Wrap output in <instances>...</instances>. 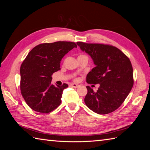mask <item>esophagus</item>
Listing matches in <instances>:
<instances>
[{"label": "esophagus", "instance_id": "obj_1", "mask_svg": "<svg viewBox=\"0 0 150 150\" xmlns=\"http://www.w3.org/2000/svg\"><path fill=\"white\" fill-rule=\"evenodd\" d=\"M71 86L73 87V88H77V87H79V85L76 84V83H71Z\"/></svg>", "mask_w": 150, "mask_h": 150}]
</instances>
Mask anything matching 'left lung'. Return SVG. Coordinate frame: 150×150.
<instances>
[{"label": "left lung", "instance_id": "obj_1", "mask_svg": "<svg viewBox=\"0 0 150 150\" xmlns=\"http://www.w3.org/2000/svg\"><path fill=\"white\" fill-rule=\"evenodd\" d=\"M77 44L90 55L95 65L87 75V82L100 85L96 92L87 86L86 105L100 115L116 110L128 96L134 85L133 68L130 59L112 45L81 42Z\"/></svg>", "mask_w": 150, "mask_h": 150}]
</instances>
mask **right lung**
Masks as SVG:
<instances>
[{
	"mask_svg": "<svg viewBox=\"0 0 150 150\" xmlns=\"http://www.w3.org/2000/svg\"><path fill=\"white\" fill-rule=\"evenodd\" d=\"M74 47V42H56L39 44L28 53L20 67V91L32 110L49 113L62 103L68 85H52V75L61 69L62 58Z\"/></svg>",
	"mask_w": 150,
	"mask_h": 150,
	"instance_id": "1",
	"label": "right lung"
}]
</instances>
